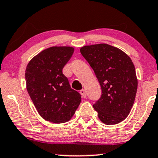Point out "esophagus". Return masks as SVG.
<instances>
[{
    "mask_svg": "<svg viewBox=\"0 0 158 158\" xmlns=\"http://www.w3.org/2000/svg\"><path fill=\"white\" fill-rule=\"evenodd\" d=\"M79 93H80L81 97L84 98H86V94H85V90H83V89H82V90H80V92H79Z\"/></svg>",
    "mask_w": 158,
    "mask_h": 158,
    "instance_id": "1",
    "label": "esophagus"
}]
</instances>
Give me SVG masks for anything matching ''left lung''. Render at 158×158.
I'll return each instance as SVG.
<instances>
[{
	"label": "left lung",
	"instance_id": "8db88e82",
	"mask_svg": "<svg viewBox=\"0 0 158 158\" xmlns=\"http://www.w3.org/2000/svg\"><path fill=\"white\" fill-rule=\"evenodd\" d=\"M80 52L102 87V96L94 104L98 118L107 125L120 123L130 114L138 88L132 60L119 48L104 43L85 45Z\"/></svg>",
	"mask_w": 158,
	"mask_h": 158
}]
</instances>
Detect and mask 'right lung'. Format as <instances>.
I'll use <instances>...</instances> for the list:
<instances>
[{"mask_svg": "<svg viewBox=\"0 0 158 158\" xmlns=\"http://www.w3.org/2000/svg\"><path fill=\"white\" fill-rule=\"evenodd\" d=\"M74 48L54 46L41 51L26 69V89L40 115L55 123L67 122L81 102V95L73 90L62 69Z\"/></svg>", "mask_w": 158, "mask_h": 158, "instance_id": "add662e5", "label": "right lung"}]
</instances>
